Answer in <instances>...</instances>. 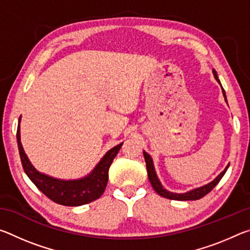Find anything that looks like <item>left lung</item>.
Instances as JSON below:
<instances>
[{
    "label": "left lung",
    "mask_w": 250,
    "mask_h": 250,
    "mask_svg": "<svg viewBox=\"0 0 250 250\" xmlns=\"http://www.w3.org/2000/svg\"><path fill=\"white\" fill-rule=\"evenodd\" d=\"M213 74H214L215 79L217 80V83L221 84V82H219L217 73L215 71V69H213ZM221 86H222V84H221ZM222 91H223L224 98H225V101L227 103L226 94H225V90L223 89V87H222ZM143 155H145V160H146V163L147 176H149V181H150V183L152 185V188H153L154 191L158 193L160 196H163L166 198H168V200H174V201H196V200H200V198H202V197H204L206 194H208L211 191V189H213L215 186L218 184V182L222 180V177L226 173L227 168L229 167V164H227V167L224 168V171L221 173V174H218L213 181L209 182V183H207V184L203 185V186H200V188H193V189H191V191H188L185 193H173V192L167 191V188H164L163 185L161 184L159 177H158V175H156L154 164H153V160H152L151 155L147 154L146 151H143Z\"/></svg>",
    "instance_id": "1"
}]
</instances>
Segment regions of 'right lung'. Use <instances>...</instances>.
Masks as SVG:
<instances>
[{"label":"right lung","mask_w":250,"mask_h":250,"mask_svg":"<svg viewBox=\"0 0 250 250\" xmlns=\"http://www.w3.org/2000/svg\"><path fill=\"white\" fill-rule=\"evenodd\" d=\"M21 117L19 119L18 146L24 172L42 193L55 203L65 206H80L96 201L103 195L108 183V172L113 159L119 152L124 142L105 153L89 174L77 180H61L37 171L28 160L21 142Z\"/></svg>","instance_id":"1"}]
</instances>
